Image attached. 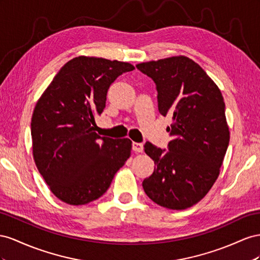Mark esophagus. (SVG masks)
I'll return each instance as SVG.
<instances>
[{
    "instance_id": "34e87169",
    "label": "esophagus",
    "mask_w": 260,
    "mask_h": 260,
    "mask_svg": "<svg viewBox=\"0 0 260 260\" xmlns=\"http://www.w3.org/2000/svg\"><path fill=\"white\" fill-rule=\"evenodd\" d=\"M132 147H133V150L135 152H143L144 150V145L142 143H133Z\"/></svg>"
}]
</instances>
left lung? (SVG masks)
<instances>
[{"mask_svg": "<svg viewBox=\"0 0 260 260\" xmlns=\"http://www.w3.org/2000/svg\"><path fill=\"white\" fill-rule=\"evenodd\" d=\"M158 91V109L171 116L172 140L168 149L151 143L145 152L154 171L143 182L152 202L182 210L197 204L218 179L230 142L225 105L218 86L186 56H172L137 64Z\"/></svg>", "mask_w": 260, "mask_h": 260, "instance_id": "1", "label": "left lung"}]
</instances>
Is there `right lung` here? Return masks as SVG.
Masks as SVG:
<instances>
[{"mask_svg": "<svg viewBox=\"0 0 260 260\" xmlns=\"http://www.w3.org/2000/svg\"><path fill=\"white\" fill-rule=\"evenodd\" d=\"M134 69L116 60L74 57L37 102L31 117L35 163L62 202L78 206L98 199L129 158L131 140L99 136L94 115L106 108L111 84Z\"/></svg>", "mask_w": 260, "mask_h": 260, "instance_id": "right-lung-1", "label": "right lung"}]
</instances>
